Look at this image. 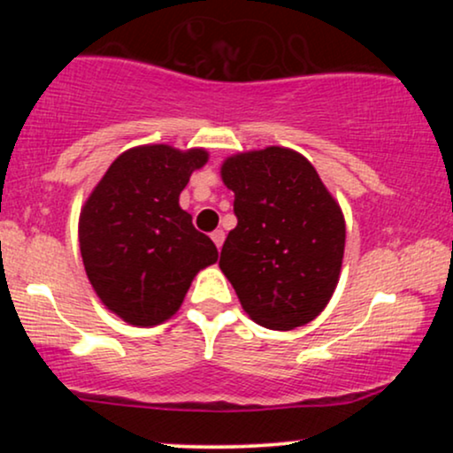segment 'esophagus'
Masks as SVG:
<instances>
[{"mask_svg":"<svg viewBox=\"0 0 453 453\" xmlns=\"http://www.w3.org/2000/svg\"><path fill=\"white\" fill-rule=\"evenodd\" d=\"M211 238H212V242L217 244V249H221L223 247V241H226V232L223 230H215L211 234Z\"/></svg>","mask_w":453,"mask_h":453,"instance_id":"1","label":"esophagus"}]
</instances>
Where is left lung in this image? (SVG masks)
Returning <instances> with one entry per match:
<instances>
[{
  "label": "left lung",
  "mask_w": 453,
  "mask_h": 453,
  "mask_svg": "<svg viewBox=\"0 0 453 453\" xmlns=\"http://www.w3.org/2000/svg\"><path fill=\"white\" fill-rule=\"evenodd\" d=\"M236 227L219 266L242 309L270 330H292L326 309L345 253L341 206L296 150L268 147L226 159Z\"/></svg>",
  "instance_id": "obj_1"
}]
</instances>
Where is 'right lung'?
Listing matches in <instances>:
<instances>
[{
    "label": "right lung",
    "mask_w": 453,
    "mask_h": 453,
    "mask_svg": "<svg viewBox=\"0 0 453 453\" xmlns=\"http://www.w3.org/2000/svg\"><path fill=\"white\" fill-rule=\"evenodd\" d=\"M202 149H129L112 161L81 212V253L100 300L132 326L173 317L197 270L217 262L215 242L197 232L179 196Z\"/></svg>",
    "instance_id": "1"
}]
</instances>
